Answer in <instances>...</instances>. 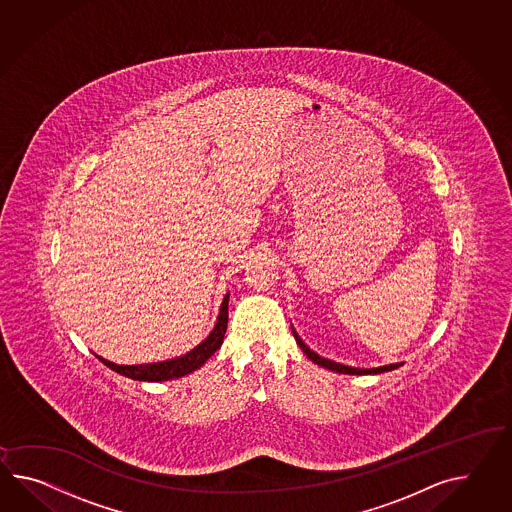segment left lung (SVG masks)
I'll list each match as a JSON object with an SVG mask.
<instances>
[{
	"instance_id": "8db88e82",
	"label": "left lung",
	"mask_w": 512,
	"mask_h": 512,
	"mask_svg": "<svg viewBox=\"0 0 512 512\" xmlns=\"http://www.w3.org/2000/svg\"><path fill=\"white\" fill-rule=\"evenodd\" d=\"M292 333H294V338H296V342H298V346L303 349V353L311 359L312 362H316L318 366H324L327 370H331V372H338V374H349V375H372V374H383V372H390V370H396L399 368L403 362H396V364H387V366H379V368H351V366H346V364H340V362L329 361V359H325V357H320L318 353H314L300 337H298V333L292 329Z\"/></svg>"
}]
</instances>
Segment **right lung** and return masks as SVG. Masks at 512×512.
<instances>
[{
  "label": "right lung",
  "mask_w": 512,
  "mask_h": 512,
  "mask_svg": "<svg viewBox=\"0 0 512 512\" xmlns=\"http://www.w3.org/2000/svg\"><path fill=\"white\" fill-rule=\"evenodd\" d=\"M227 305H229V294H225L224 301L220 305V314L218 320L214 324V329L209 333V337L205 338L196 348L190 349L185 355L175 357L170 361L151 362V364H114V362L103 359L100 355H96L105 366H109L116 374L125 375L129 379L135 381H151V383H159V381H170L177 379L183 375L190 374L194 370H198L205 362L209 361V357L214 355V351L222 346L224 342L225 329H227Z\"/></svg>",
  "instance_id": "right-lung-1"
}]
</instances>
